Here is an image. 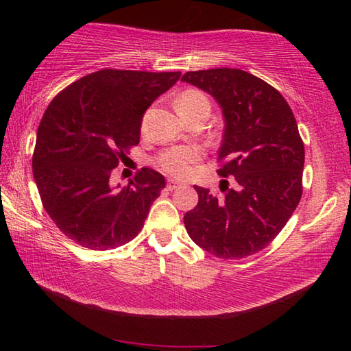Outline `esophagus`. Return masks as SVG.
Masks as SVG:
<instances>
[{"label":"esophagus","mask_w":351,"mask_h":351,"mask_svg":"<svg viewBox=\"0 0 351 351\" xmlns=\"http://www.w3.org/2000/svg\"><path fill=\"white\" fill-rule=\"evenodd\" d=\"M180 181H176V180H167V189L169 190H175L176 187H180Z\"/></svg>","instance_id":"esophagus-1"}]
</instances>
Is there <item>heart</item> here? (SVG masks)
Wrapping results in <instances>:
<instances>
[{"instance_id":"obj_1","label":"heart","mask_w":351,"mask_h":351,"mask_svg":"<svg viewBox=\"0 0 351 351\" xmlns=\"http://www.w3.org/2000/svg\"><path fill=\"white\" fill-rule=\"evenodd\" d=\"M200 104H208L206 96L199 90H185L180 98L176 99V110H189L193 107H197ZM202 152L195 146H175L164 151L156 162L158 166L166 171V173L176 176V178H185L191 173L193 166L200 160Z\"/></svg>"}]
</instances>
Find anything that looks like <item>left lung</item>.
<instances>
[{
  "instance_id": "left-lung-1",
  "label": "left lung",
  "mask_w": 351,
  "mask_h": 351,
  "mask_svg": "<svg viewBox=\"0 0 351 351\" xmlns=\"http://www.w3.org/2000/svg\"><path fill=\"white\" fill-rule=\"evenodd\" d=\"M181 81L220 106L219 160L225 162L219 175L234 176L221 197L195 185L199 202L184 215L185 229L217 258L253 255L274 240L300 202L304 146L295 117L274 87L241 69L187 72Z\"/></svg>"
}]
</instances>
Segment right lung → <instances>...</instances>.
Segmentation results:
<instances>
[{"mask_svg":"<svg viewBox=\"0 0 351 351\" xmlns=\"http://www.w3.org/2000/svg\"><path fill=\"white\" fill-rule=\"evenodd\" d=\"M181 72L102 69L68 86L51 101L37 128L33 176L45 211L77 244L108 250L136 237L166 187L143 167L126 187L113 169L138 145L141 119Z\"/></svg>","mask_w":351,"mask_h":351,"instance_id":"right-lung-1","label":"right lung"}]
</instances>
